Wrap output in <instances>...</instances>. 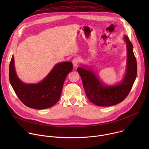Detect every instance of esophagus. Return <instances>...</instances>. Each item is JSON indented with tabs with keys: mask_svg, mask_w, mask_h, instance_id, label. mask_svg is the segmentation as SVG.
Instances as JSON below:
<instances>
[{
	"mask_svg": "<svg viewBox=\"0 0 149 149\" xmlns=\"http://www.w3.org/2000/svg\"><path fill=\"white\" fill-rule=\"evenodd\" d=\"M79 61V59L78 57H75L73 59H72V63H73V67L74 68L77 67L78 65V63Z\"/></svg>",
	"mask_w": 149,
	"mask_h": 149,
	"instance_id": "obj_1",
	"label": "esophagus"
}]
</instances>
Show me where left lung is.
I'll return each instance as SVG.
<instances>
[{"instance_id":"obj_1","label":"left lung","mask_w":149,"mask_h":149,"mask_svg":"<svg viewBox=\"0 0 149 149\" xmlns=\"http://www.w3.org/2000/svg\"><path fill=\"white\" fill-rule=\"evenodd\" d=\"M124 38L127 46V62L126 72L121 83L116 86H105L88 67L77 68L87 97L96 105L107 107L122 102L128 95L133 86L137 72V61L132 43L127 35Z\"/></svg>"}]
</instances>
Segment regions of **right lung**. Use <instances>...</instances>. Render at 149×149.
<instances>
[{"label": "right lung", "instance_id": "obj_1", "mask_svg": "<svg viewBox=\"0 0 149 149\" xmlns=\"http://www.w3.org/2000/svg\"><path fill=\"white\" fill-rule=\"evenodd\" d=\"M73 69L71 62L54 66L48 75L38 84H25L17 77L12 56L9 65V81L16 95L27 107L42 110L50 108L59 100L63 82Z\"/></svg>", "mask_w": 149, "mask_h": 149}]
</instances>
